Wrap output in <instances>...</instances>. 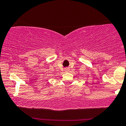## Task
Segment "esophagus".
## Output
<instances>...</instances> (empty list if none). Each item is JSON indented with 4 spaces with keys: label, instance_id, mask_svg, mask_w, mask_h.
Listing matches in <instances>:
<instances>
[{
    "label": "esophagus",
    "instance_id": "esophagus-1",
    "mask_svg": "<svg viewBox=\"0 0 126 126\" xmlns=\"http://www.w3.org/2000/svg\"><path fill=\"white\" fill-rule=\"evenodd\" d=\"M67 70H68V68H67Z\"/></svg>",
    "mask_w": 126,
    "mask_h": 126
}]
</instances>
